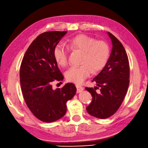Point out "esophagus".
Segmentation results:
<instances>
[{"label": "esophagus", "mask_w": 148, "mask_h": 148, "mask_svg": "<svg viewBox=\"0 0 148 148\" xmlns=\"http://www.w3.org/2000/svg\"><path fill=\"white\" fill-rule=\"evenodd\" d=\"M76 88H77V92H81L84 90V88L82 87V86H80V85H77Z\"/></svg>", "instance_id": "esophagus-1"}]
</instances>
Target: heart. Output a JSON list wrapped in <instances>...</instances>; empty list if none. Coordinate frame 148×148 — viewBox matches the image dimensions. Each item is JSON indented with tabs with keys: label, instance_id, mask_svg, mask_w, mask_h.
Segmentation results:
<instances>
[{
	"label": "heart",
	"instance_id": "obj_1",
	"mask_svg": "<svg viewBox=\"0 0 148 148\" xmlns=\"http://www.w3.org/2000/svg\"><path fill=\"white\" fill-rule=\"evenodd\" d=\"M68 46L72 50L83 52L79 67H73L68 69L65 77L68 81L75 84H81L92 73L99 71L105 66L110 55L108 44L104 41H96L87 35H79L68 42ZM68 48L64 45L58 44L53 51V56L62 67L67 64Z\"/></svg>",
	"mask_w": 148,
	"mask_h": 148
}]
</instances>
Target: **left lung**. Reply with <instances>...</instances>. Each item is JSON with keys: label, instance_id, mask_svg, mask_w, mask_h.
I'll return each mask as SVG.
<instances>
[{"label": "left lung", "instance_id": "1", "mask_svg": "<svg viewBox=\"0 0 148 148\" xmlns=\"http://www.w3.org/2000/svg\"><path fill=\"white\" fill-rule=\"evenodd\" d=\"M112 42L110 57L102 71L93 79L99 92L95 88L86 87L92 97L87 106L89 114L98 119H106L113 115L121 105L129 86L130 67L128 58L121 42L110 32H107Z\"/></svg>", "mask_w": 148, "mask_h": 148}]
</instances>
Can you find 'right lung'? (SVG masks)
Here are the masks:
<instances>
[{
  "label": "right lung",
  "instance_id": "right-lung-1",
  "mask_svg": "<svg viewBox=\"0 0 148 148\" xmlns=\"http://www.w3.org/2000/svg\"><path fill=\"white\" fill-rule=\"evenodd\" d=\"M67 32L52 31L38 36L26 50L20 66V85L25 102L34 115L45 122L64 116L67 102L77 90L71 83L55 90L51 85L54 80L63 79L53 51Z\"/></svg>",
  "mask_w": 148,
  "mask_h": 148
}]
</instances>
